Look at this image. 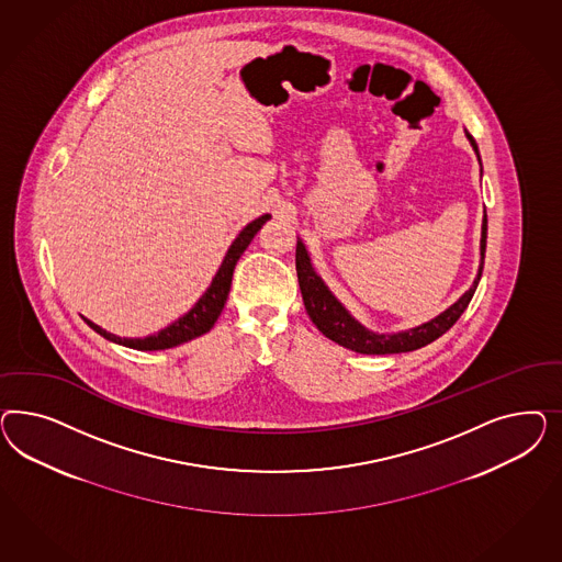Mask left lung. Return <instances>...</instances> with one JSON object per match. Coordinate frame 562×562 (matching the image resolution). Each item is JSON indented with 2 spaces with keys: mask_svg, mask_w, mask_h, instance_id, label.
I'll return each mask as SVG.
<instances>
[{
  "mask_svg": "<svg viewBox=\"0 0 562 562\" xmlns=\"http://www.w3.org/2000/svg\"><path fill=\"white\" fill-rule=\"evenodd\" d=\"M465 136L470 139L477 160V144L474 137L465 132ZM486 212H484V221H482V238H480V268H477L476 280L460 296V301H456L449 308H445L441 315H437L435 319L426 322V324L412 327L406 331H397V334H376L367 329L364 325L358 324L357 319L346 311V306L331 294V290L325 286L324 280L317 276L311 266V257L306 254L303 240H296V276H299V286L303 294V303H305L306 313L311 317V322L317 325V329L324 334L325 338L340 344L348 350H355L360 355H397V352H412L418 350L426 344L441 338L447 329H451L453 324L461 317V313L468 308L474 292L477 289V282L482 278V268H484V256H486Z\"/></svg>",
  "mask_w": 562,
  "mask_h": 562,
  "instance_id": "left-lung-1",
  "label": "left lung"
}]
</instances>
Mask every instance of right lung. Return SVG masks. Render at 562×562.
<instances>
[{"mask_svg": "<svg viewBox=\"0 0 562 562\" xmlns=\"http://www.w3.org/2000/svg\"><path fill=\"white\" fill-rule=\"evenodd\" d=\"M270 221V214H263L254 222H249L238 237L233 240V245L228 247L224 261H222L218 272L214 276L212 284L207 286L204 294L200 296V301L189 308L183 317H179L175 324L167 325L165 329L156 331L154 336H146V338H120L115 334H109L106 329H102L97 324H92L90 319H86V324L90 325L97 334H101L102 338L109 341H115L121 346L127 348H136V350H167V348H175L179 344L193 340L198 336H204L205 331H210L216 319L221 317L224 303L228 299L231 292V282H233V272L237 266L238 257L243 256V251L249 247V243L254 240L257 231Z\"/></svg>", "mask_w": 562, "mask_h": 562, "instance_id": "add662e5", "label": "right lung"}]
</instances>
